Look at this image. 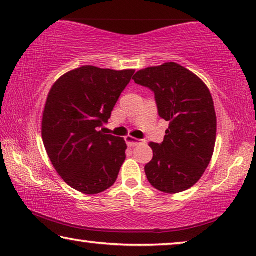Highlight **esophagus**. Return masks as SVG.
Segmentation results:
<instances>
[{
    "label": "esophagus",
    "instance_id": "obj_1",
    "mask_svg": "<svg viewBox=\"0 0 256 256\" xmlns=\"http://www.w3.org/2000/svg\"><path fill=\"white\" fill-rule=\"evenodd\" d=\"M125 141H126L128 147H134V146H136V144H140L144 142V140L136 139V138H133V136H128L126 138H125Z\"/></svg>",
    "mask_w": 256,
    "mask_h": 256
}]
</instances>
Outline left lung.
I'll list each match as a JSON object with an SVG mask.
<instances>
[{
  "label": "left lung",
  "mask_w": 256,
  "mask_h": 256,
  "mask_svg": "<svg viewBox=\"0 0 256 256\" xmlns=\"http://www.w3.org/2000/svg\"><path fill=\"white\" fill-rule=\"evenodd\" d=\"M133 80L154 92L158 115L169 122L163 142L150 144L148 182L169 194L190 188L204 174L215 148L217 120L210 92L198 76L174 62L140 70Z\"/></svg>",
  "instance_id": "8db88e82"
}]
</instances>
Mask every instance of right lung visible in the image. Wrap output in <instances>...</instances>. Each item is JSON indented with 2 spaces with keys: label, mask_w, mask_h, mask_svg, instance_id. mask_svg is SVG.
I'll return each instance as SVG.
<instances>
[{
  "label": "right lung",
  "mask_w": 256,
  "mask_h": 256,
  "mask_svg": "<svg viewBox=\"0 0 256 256\" xmlns=\"http://www.w3.org/2000/svg\"><path fill=\"white\" fill-rule=\"evenodd\" d=\"M134 70L85 66L52 85L42 116V140L64 182L84 194H98L115 184L125 161L123 138L98 131L112 116Z\"/></svg>",
  "instance_id": "add662e5"
}]
</instances>
